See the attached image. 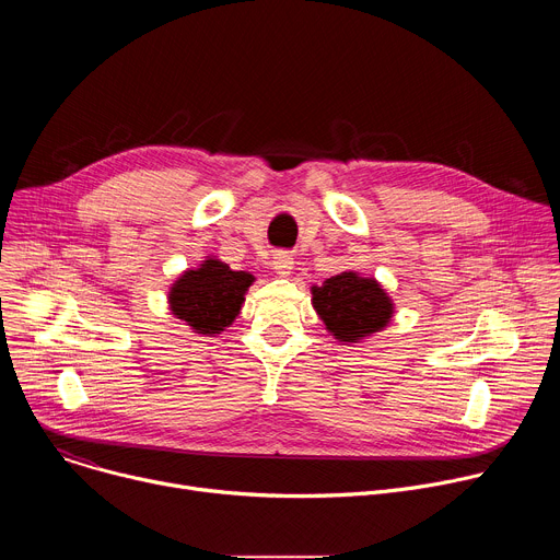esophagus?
Returning <instances> with one entry per match:
<instances>
[{
  "label": "esophagus",
  "mask_w": 560,
  "mask_h": 560,
  "mask_svg": "<svg viewBox=\"0 0 560 560\" xmlns=\"http://www.w3.org/2000/svg\"><path fill=\"white\" fill-rule=\"evenodd\" d=\"M272 270L279 275V277H290L292 270H294V259L288 250H279L272 255Z\"/></svg>",
  "instance_id": "34e87169"
}]
</instances>
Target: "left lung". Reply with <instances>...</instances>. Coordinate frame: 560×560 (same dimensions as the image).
Here are the masks:
<instances>
[{
	"label": "left lung",
	"mask_w": 560,
	"mask_h": 560,
	"mask_svg": "<svg viewBox=\"0 0 560 560\" xmlns=\"http://www.w3.org/2000/svg\"><path fill=\"white\" fill-rule=\"evenodd\" d=\"M312 305L335 339L357 343L383 330L394 314L387 292L372 279L357 272H341L312 285Z\"/></svg>",
	"instance_id": "left-lung-1"
}]
</instances>
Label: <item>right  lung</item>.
Wrapping results in <instances>:
<instances>
[{
  "instance_id": "add662e5",
  "label": "right lung",
  "mask_w": 560,
  "mask_h": 560,
  "mask_svg": "<svg viewBox=\"0 0 560 560\" xmlns=\"http://www.w3.org/2000/svg\"><path fill=\"white\" fill-rule=\"evenodd\" d=\"M253 281L250 272H236L219 259H206L197 270H186L173 283L171 310L199 335H219L242 310Z\"/></svg>"
}]
</instances>
